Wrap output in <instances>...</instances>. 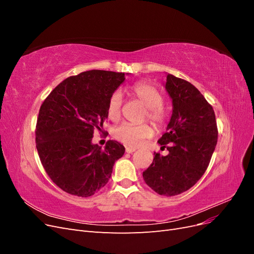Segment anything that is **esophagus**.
Here are the masks:
<instances>
[{
  "label": "esophagus",
  "mask_w": 254,
  "mask_h": 254,
  "mask_svg": "<svg viewBox=\"0 0 254 254\" xmlns=\"http://www.w3.org/2000/svg\"><path fill=\"white\" fill-rule=\"evenodd\" d=\"M133 151H135V148H134V147H126V152L132 153Z\"/></svg>",
  "instance_id": "esophagus-1"
}]
</instances>
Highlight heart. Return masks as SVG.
<instances>
[{
    "mask_svg": "<svg viewBox=\"0 0 254 254\" xmlns=\"http://www.w3.org/2000/svg\"><path fill=\"white\" fill-rule=\"evenodd\" d=\"M130 93L146 107L145 119H148L156 127H163L166 123V112L163 108V94L157 87L148 82H137L130 88ZM123 96L120 91H114L108 99L107 113L112 121H118L121 117ZM113 135L117 140L130 147L139 146L144 139L152 135L150 126L132 125L125 123L114 130Z\"/></svg>",
    "mask_w": 254,
    "mask_h": 254,
    "instance_id": "obj_1",
    "label": "heart"
}]
</instances>
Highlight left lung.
I'll use <instances>...</instances> for the list:
<instances>
[{"label": "left lung", "mask_w": 254, "mask_h": 254, "mask_svg": "<svg viewBox=\"0 0 254 254\" xmlns=\"http://www.w3.org/2000/svg\"><path fill=\"white\" fill-rule=\"evenodd\" d=\"M165 89L173 101V113L158 143L168 155L155 152L143 178L159 195L176 196L195 186L206 171L218 130L213 107L190 82L167 74Z\"/></svg>", "instance_id": "left-lung-1"}]
</instances>
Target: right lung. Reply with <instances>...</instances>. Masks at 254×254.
<instances>
[{
	"label": "right lung",
	"mask_w": 254,
	"mask_h": 254,
	"mask_svg": "<svg viewBox=\"0 0 254 254\" xmlns=\"http://www.w3.org/2000/svg\"><path fill=\"white\" fill-rule=\"evenodd\" d=\"M125 80L124 73L91 70L67 77L42 103L36 125V147L45 172L66 193L94 195L109 181L125 147L109 140L92 144L108 118V99Z\"/></svg>",
	"instance_id": "right-lung-1"
}]
</instances>
